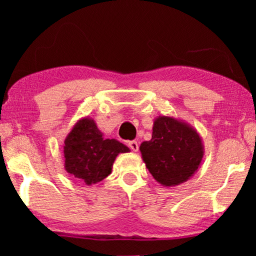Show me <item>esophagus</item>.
Masks as SVG:
<instances>
[{
	"instance_id": "1",
	"label": "esophagus",
	"mask_w": 256,
	"mask_h": 256,
	"mask_svg": "<svg viewBox=\"0 0 256 256\" xmlns=\"http://www.w3.org/2000/svg\"><path fill=\"white\" fill-rule=\"evenodd\" d=\"M128 146H129V148L132 150V152H138V143L136 141H129Z\"/></svg>"
}]
</instances>
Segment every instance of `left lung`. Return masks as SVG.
Instances as JSON below:
<instances>
[{"instance_id": "obj_1", "label": "left lung", "mask_w": 256, "mask_h": 256, "mask_svg": "<svg viewBox=\"0 0 256 256\" xmlns=\"http://www.w3.org/2000/svg\"><path fill=\"white\" fill-rule=\"evenodd\" d=\"M140 152L149 172L166 188L190 180L205 152L200 135L191 124L166 115L154 120L152 140L142 142Z\"/></svg>"}]
</instances>
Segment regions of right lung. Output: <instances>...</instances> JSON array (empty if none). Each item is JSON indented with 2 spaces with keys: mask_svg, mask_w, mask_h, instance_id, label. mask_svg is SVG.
<instances>
[{
  "mask_svg": "<svg viewBox=\"0 0 256 256\" xmlns=\"http://www.w3.org/2000/svg\"><path fill=\"white\" fill-rule=\"evenodd\" d=\"M130 150L115 138H104L96 121L88 116L73 126L64 141L65 170L86 185L96 184L112 172L118 154Z\"/></svg>",
  "mask_w": 256,
  "mask_h": 256,
  "instance_id": "obj_1",
  "label": "right lung"
}]
</instances>
